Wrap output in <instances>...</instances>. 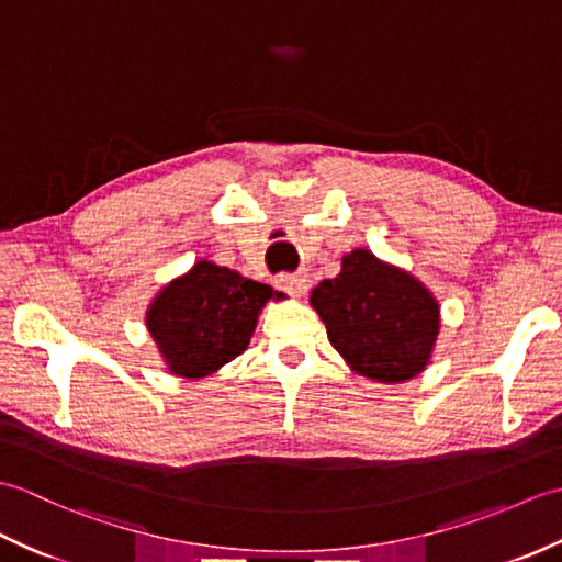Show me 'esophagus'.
Listing matches in <instances>:
<instances>
[{
	"mask_svg": "<svg viewBox=\"0 0 562 562\" xmlns=\"http://www.w3.org/2000/svg\"><path fill=\"white\" fill-rule=\"evenodd\" d=\"M308 274L304 272V270H300V272H282V274H278V288L280 290H284L288 294H294V296H302V294H306V290H308Z\"/></svg>",
	"mask_w": 562,
	"mask_h": 562,
	"instance_id": "esophagus-1",
	"label": "esophagus"
}]
</instances>
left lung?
<instances>
[{
    "label": "left lung",
    "instance_id": "8db88e82",
    "mask_svg": "<svg viewBox=\"0 0 562 562\" xmlns=\"http://www.w3.org/2000/svg\"><path fill=\"white\" fill-rule=\"evenodd\" d=\"M312 306L352 372L398 384L427 367L439 333V304L411 272L367 248L342 258L338 278L318 282Z\"/></svg>",
    "mask_w": 562,
    "mask_h": 562
}]
</instances>
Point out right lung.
<instances>
[{"label": "right lung", "mask_w": 562, "mask_h": 562, "mask_svg": "<svg viewBox=\"0 0 562 562\" xmlns=\"http://www.w3.org/2000/svg\"><path fill=\"white\" fill-rule=\"evenodd\" d=\"M282 296L270 284L198 260L154 296L147 330L171 374L202 379L248 348L260 308Z\"/></svg>", "instance_id": "add662e5"}]
</instances>
